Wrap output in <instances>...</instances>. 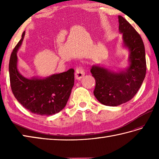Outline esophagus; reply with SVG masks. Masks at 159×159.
I'll return each instance as SVG.
<instances>
[{
	"instance_id": "esophagus-1",
	"label": "esophagus",
	"mask_w": 159,
	"mask_h": 159,
	"mask_svg": "<svg viewBox=\"0 0 159 159\" xmlns=\"http://www.w3.org/2000/svg\"><path fill=\"white\" fill-rule=\"evenodd\" d=\"M85 75V71L82 66H78L75 70V76L77 79H80Z\"/></svg>"
}]
</instances>
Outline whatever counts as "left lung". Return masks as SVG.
I'll list each match as a JSON object with an SVG mask.
<instances>
[{"mask_svg":"<svg viewBox=\"0 0 159 159\" xmlns=\"http://www.w3.org/2000/svg\"><path fill=\"white\" fill-rule=\"evenodd\" d=\"M119 29L123 35L124 46L130 50V67L126 72L114 73L103 67L93 66L91 69L95 78L93 94L100 103L116 107L128 102L135 96L146 73L145 47L140 35L119 16Z\"/></svg>","mask_w":159,"mask_h":159,"instance_id":"left-lung-1","label":"left lung"}]
</instances>
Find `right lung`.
Wrapping results in <instances>:
<instances>
[{"instance_id": "1", "label": "right lung", "mask_w": 159, "mask_h": 159, "mask_svg": "<svg viewBox=\"0 0 159 159\" xmlns=\"http://www.w3.org/2000/svg\"><path fill=\"white\" fill-rule=\"evenodd\" d=\"M22 39L13 48L10 57L9 72L10 85L17 100L23 107L39 116H51L59 113L66 107L74 84V70L46 78L28 79L17 69V55Z\"/></svg>"}]
</instances>
